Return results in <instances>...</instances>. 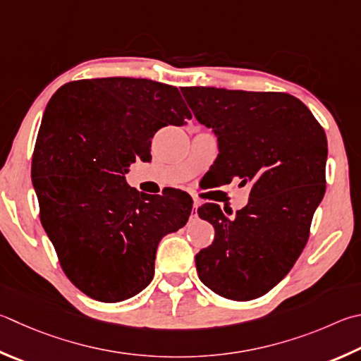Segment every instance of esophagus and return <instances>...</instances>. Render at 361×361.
<instances>
[{
	"label": "esophagus",
	"mask_w": 361,
	"mask_h": 361,
	"mask_svg": "<svg viewBox=\"0 0 361 361\" xmlns=\"http://www.w3.org/2000/svg\"><path fill=\"white\" fill-rule=\"evenodd\" d=\"M192 207H194L195 212H197V208L200 207V200H199L197 197H194V205H192ZM194 209H192V213H194ZM194 216H195V214H194Z\"/></svg>",
	"instance_id": "esophagus-1"
}]
</instances>
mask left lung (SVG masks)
I'll use <instances>...</instances> for the list:
<instances>
[{
  "mask_svg": "<svg viewBox=\"0 0 361 361\" xmlns=\"http://www.w3.org/2000/svg\"><path fill=\"white\" fill-rule=\"evenodd\" d=\"M181 93L218 135L221 185H252L247 205L232 219L216 203L197 209L214 227L213 243L195 255L199 278L227 300L259 298L290 271L310 238L325 194V130L287 93L209 87Z\"/></svg>",
  "mask_w": 361,
  "mask_h": 361,
  "instance_id": "left-lung-1",
  "label": "left lung"
}]
</instances>
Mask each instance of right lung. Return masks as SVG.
I'll list each match as a JSON object with an SVG mask.
<instances>
[{
  "label": "right lung",
  "mask_w": 361,
  "mask_h": 361,
  "mask_svg": "<svg viewBox=\"0 0 361 361\" xmlns=\"http://www.w3.org/2000/svg\"><path fill=\"white\" fill-rule=\"evenodd\" d=\"M192 115L180 91L147 78L69 82L51 96L31 162L42 227L63 271L90 298L116 303L152 283L164 235L188 222L191 195H149L124 173L152 139Z\"/></svg>",
  "instance_id": "right-lung-1"
}]
</instances>
